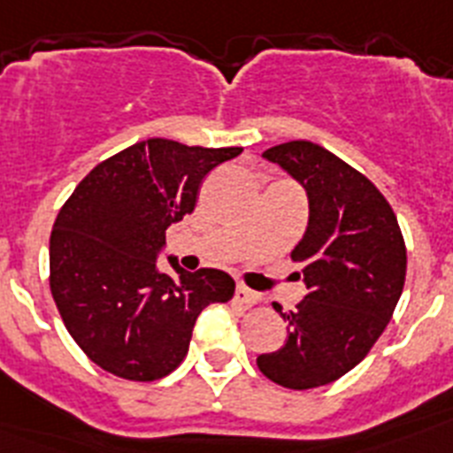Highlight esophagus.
<instances>
[{"label":"esophagus","mask_w":453,"mask_h":453,"mask_svg":"<svg viewBox=\"0 0 453 453\" xmlns=\"http://www.w3.org/2000/svg\"><path fill=\"white\" fill-rule=\"evenodd\" d=\"M234 299H235V303H242V306H254V303L258 302V295H256V292H251L250 288L238 286L235 288Z\"/></svg>","instance_id":"esophagus-1"}]
</instances>
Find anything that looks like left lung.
<instances>
[{"label": "left lung", "instance_id": "obj_1", "mask_svg": "<svg viewBox=\"0 0 453 453\" xmlns=\"http://www.w3.org/2000/svg\"><path fill=\"white\" fill-rule=\"evenodd\" d=\"M299 181L308 226L292 261L303 267L308 295L281 313L288 338L256 365L290 390L334 383L354 370L390 322L406 279V245L379 188L329 150L292 140L263 151Z\"/></svg>", "mask_w": 453, "mask_h": 453}]
</instances>
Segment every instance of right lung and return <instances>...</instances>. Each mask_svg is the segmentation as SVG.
<instances>
[{
    "label": "right lung",
    "instance_id": "obj_1",
    "mask_svg": "<svg viewBox=\"0 0 453 453\" xmlns=\"http://www.w3.org/2000/svg\"><path fill=\"white\" fill-rule=\"evenodd\" d=\"M242 147L150 138L111 156L74 188L50 238V288L65 329L95 365L129 381L177 370L208 303L234 297L226 272L163 274L170 224L195 211L203 177Z\"/></svg>",
    "mask_w": 453,
    "mask_h": 453
}]
</instances>
